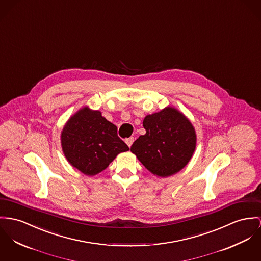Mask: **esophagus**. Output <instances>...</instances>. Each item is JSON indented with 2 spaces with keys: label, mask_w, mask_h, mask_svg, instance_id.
<instances>
[{
  "label": "esophagus",
  "mask_w": 261,
  "mask_h": 261,
  "mask_svg": "<svg viewBox=\"0 0 261 261\" xmlns=\"http://www.w3.org/2000/svg\"><path fill=\"white\" fill-rule=\"evenodd\" d=\"M126 144L129 146V147H131L132 146V144H133V142H134V137H130V138H127L126 140Z\"/></svg>",
  "instance_id": "1"
}]
</instances>
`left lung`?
<instances>
[{"mask_svg": "<svg viewBox=\"0 0 261 261\" xmlns=\"http://www.w3.org/2000/svg\"><path fill=\"white\" fill-rule=\"evenodd\" d=\"M145 135L131 146V152L154 175L178 173L191 160L196 148L193 125L178 110L165 108L143 121Z\"/></svg>", "mask_w": 261, "mask_h": 261, "instance_id": "1", "label": "left lung"}]
</instances>
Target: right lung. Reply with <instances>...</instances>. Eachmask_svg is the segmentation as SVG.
<instances>
[{
  "instance_id": "1",
  "label": "right lung",
  "mask_w": 261,
  "mask_h": 261,
  "mask_svg": "<svg viewBox=\"0 0 261 261\" xmlns=\"http://www.w3.org/2000/svg\"><path fill=\"white\" fill-rule=\"evenodd\" d=\"M61 146L67 161L81 172L93 176L129 147L121 140L117 127L99 111L83 108L73 115L61 132Z\"/></svg>"
}]
</instances>
